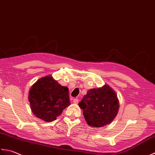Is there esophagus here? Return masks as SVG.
Listing matches in <instances>:
<instances>
[{"mask_svg": "<svg viewBox=\"0 0 155 155\" xmlns=\"http://www.w3.org/2000/svg\"><path fill=\"white\" fill-rule=\"evenodd\" d=\"M73 102H74V104H78V102H79V100H78V98H74Z\"/></svg>", "mask_w": 155, "mask_h": 155, "instance_id": "esophagus-1", "label": "esophagus"}]
</instances>
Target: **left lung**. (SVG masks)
I'll list each match as a JSON object with an SVG mask.
<instances>
[{
    "instance_id": "left-lung-1",
    "label": "left lung",
    "mask_w": 155,
    "mask_h": 155,
    "mask_svg": "<svg viewBox=\"0 0 155 155\" xmlns=\"http://www.w3.org/2000/svg\"><path fill=\"white\" fill-rule=\"evenodd\" d=\"M88 125L102 127L110 124L117 115L119 103L114 91L108 86L91 89L79 103Z\"/></svg>"
}]
</instances>
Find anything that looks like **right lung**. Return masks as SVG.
Here are the masks:
<instances>
[{"label": "right lung", "mask_w": 155, "mask_h": 155, "mask_svg": "<svg viewBox=\"0 0 155 155\" xmlns=\"http://www.w3.org/2000/svg\"><path fill=\"white\" fill-rule=\"evenodd\" d=\"M29 101L34 114L45 122L55 120L70 105L68 88L61 86L51 76L36 81L29 91Z\"/></svg>", "instance_id": "obj_1"}]
</instances>
